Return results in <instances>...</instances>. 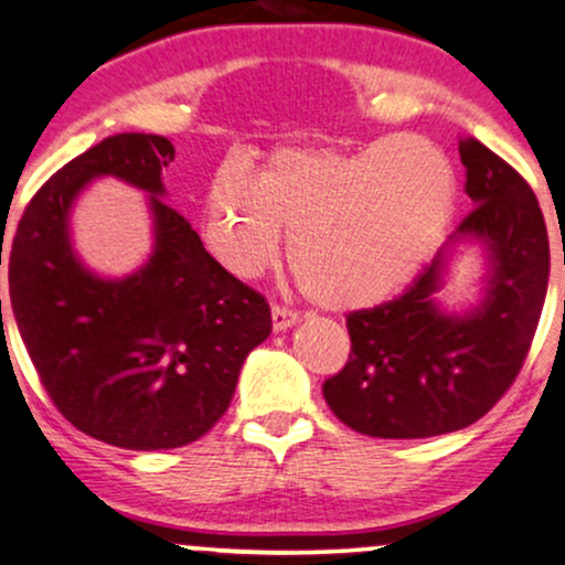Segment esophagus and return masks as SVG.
I'll return each mask as SVG.
<instances>
[{"mask_svg":"<svg viewBox=\"0 0 565 565\" xmlns=\"http://www.w3.org/2000/svg\"><path fill=\"white\" fill-rule=\"evenodd\" d=\"M270 316H274V329H276V332H284V329L295 327V323L300 321V316H297L295 310L284 308V305H274V308H270Z\"/></svg>","mask_w":565,"mask_h":565,"instance_id":"obj_1","label":"esophagus"}]
</instances>
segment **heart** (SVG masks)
Here are the masks:
<instances>
[{
  "label": "heart",
  "instance_id": "b5f03b06",
  "mask_svg": "<svg viewBox=\"0 0 565 565\" xmlns=\"http://www.w3.org/2000/svg\"><path fill=\"white\" fill-rule=\"evenodd\" d=\"M459 180L436 142L398 132L355 151L281 148L260 178L225 161L204 191V238L231 274L257 278L281 257L329 308L385 300L436 255Z\"/></svg>",
  "mask_w": 565,
  "mask_h": 565
}]
</instances>
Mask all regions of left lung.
Listing matches in <instances>:
<instances>
[{"mask_svg": "<svg viewBox=\"0 0 565 565\" xmlns=\"http://www.w3.org/2000/svg\"><path fill=\"white\" fill-rule=\"evenodd\" d=\"M472 210L449 244L478 238L489 252L486 297L465 316L436 305L446 249L404 295L348 313V364L323 382L340 423L372 438H430L462 430L510 391L540 323L550 242L534 191L476 138L459 140Z\"/></svg>", "mask_w": 565, "mask_h": 565, "instance_id": "obj_1", "label": "left lung"}]
</instances>
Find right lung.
I'll use <instances>...</instances> for the list:
<instances>
[{
    "label": "right lung",
    "mask_w": 565,
    "mask_h": 565,
    "mask_svg": "<svg viewBox=\"0 0 565 565\" xmlns=\"http://www.w3.org/2000/svg\"><path fill=\"white\" fill-rule=\"evenodd\" d=\"M172 159L161 135L100 140L39 188L10 249L12 316L44 391L76 430L119 449H178L212 430L244 359L270 334L260 291L161 199ZM103 173L152 193L154 255L119 282L89 275L67 238L75 193Z\"/></svg>",
    "instance_id": "right-lung-1"
}]
</instances>
